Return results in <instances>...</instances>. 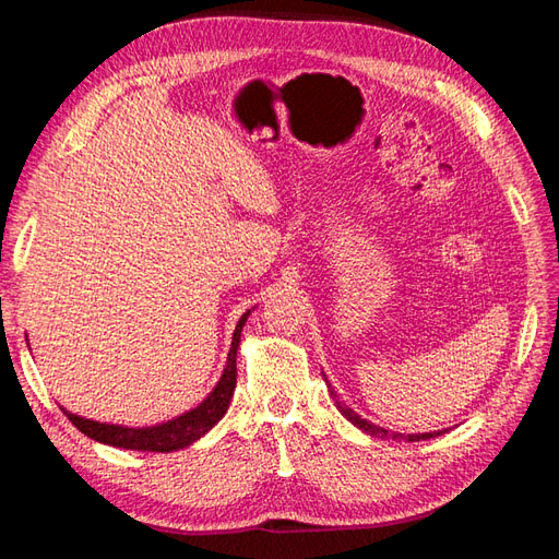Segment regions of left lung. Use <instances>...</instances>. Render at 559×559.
Returning <instances> with one entry per match:
<instances>
[{"label":"left lung","mask_w":559,"mask_h":559,"mask_svg":"<svg viewBox=\"0 0 559 559\" xmlns=\"http://www.w3.org/2000/svg\"><path fill=\"white\" fill-rule=\"evenodd\" d=\"M324 382L329 384L326 376H324ZM329 392H331V396H333V401H335V408L341 411V413L352 421L354 427H359L361 431H366V433H370V436H376V438H392V441H408V443H415V441H427V438L445 433V431H429V433H408V436H405V433H396V431H386V429L373 425V421H368V419H364L361 415L354 413V411L349 408V405H345L341 399H337V394L333 392L331 384H329Z\"/></svg>","instance_id":"obj_1"}]
</instances>
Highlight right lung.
<instances>
[{
	"label": "right lung",
	"mask_w": 559,
	"mask_h": 559,
	"mask_svg": "<svg viewBox=\"0 0 559 559\" xmlns=\"http://www.w3.org/2000/svg\"><path fill=\"white\" fill-rule=\"evenodd\" d=\"M251 310H247L238 326H235L233 333V343L228 352V361L224 368L222 380L216 382V386L210 392V396L202 401L198 408L183 413L175 419H167L163 425L156 427H142V429H132V427H118V425H107V421H95L79 417L74 413H62L70 417L72 425L86 433L93 441L107 443L114 448H123V450H142V452H175L186 445L195 443L200 436H205L218 419H222L228 411L233 392H235V382H238V366H235V357H238V347H240V333L247 317Z\"/></svg>",
	"instance_id": "right-lung-1"
}]
</instances>
